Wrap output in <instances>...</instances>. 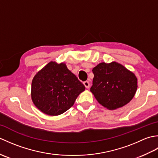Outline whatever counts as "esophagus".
<instances>
[{"instance_id": "1", "label": "esophagus", "mask_w": 158, "mask_h": 158, "mask_svg": "<svg viewBox=\"0 0 158 158\" xmlns=\"http://www.w3.org/2000/svg\"><path fill=\"white\" fill-rule=\"evenodd\" d=\"M83 84H84V85L85 86L86 88H89V81H85L83 82Z\"/></svg>"}]
</instances>
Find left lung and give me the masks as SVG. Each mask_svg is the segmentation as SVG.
I'll use <instances>...</instances> for the list:
<instances>
[{
    "label": "left lung",
    "instance_id": "1",
    "mask_svg": "<svg viewBox=\"0 0 158 158\" xmlns=\"http://www.w3.org/2000/svg\"><path fill=\"white\" fill-rule=\"evenodd\" d=\"M93 85L90 88L96 99L110 110L128 103L137 89L135 74L117 62L100 63L92 69Z\"/></svg>",
    "mask_w": 158,
    "mask_h": 158
}]
</instances>
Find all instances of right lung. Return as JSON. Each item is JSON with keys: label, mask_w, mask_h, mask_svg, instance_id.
Returning <instances> with one entry per match:
<instances>
[{"label": "right lung", "mask_w": 158, "mask_h": 158, "mask_svg": "<svg viewBox=\"0 0 158 158\" xmlns=\"http://www.w3.org/2000/svg\"><path fill=\"white\" fill-rule=\"evenodd\" d=\"M85 89L65 64L51 62L33 78L32 100L43 113L58 115L69 109Z\"/></svg>", "instance_id": "obj_1"}]
</instances>
